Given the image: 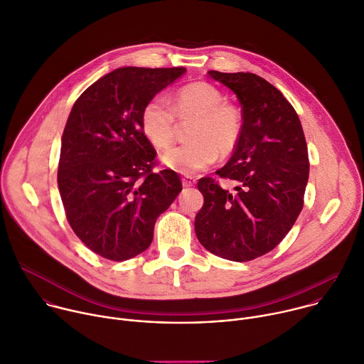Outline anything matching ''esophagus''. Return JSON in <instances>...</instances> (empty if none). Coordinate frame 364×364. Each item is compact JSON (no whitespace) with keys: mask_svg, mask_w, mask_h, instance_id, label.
Here are the masks:
<instances>
[{"mask_svg":"<svg viewBox=\"0 0 364 364\" xmlns=\"http://www.w3.org/2000/svg\"><path fill=\"white\" fill-rule=\"evenodd\" d=\"M181 181H183V186H184V187H191V186L196 184V178H194V177H188V176H187V177H183Z\"/></svg>","mask_w":364,"mask_h":364,"instance_id":"1","label":"esophagus"}]
</instances>
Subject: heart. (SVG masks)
<instances>
[{
	"mask_svg": "<svg viewBox=\"0 0 364 364\" xmlns=\"http://www.w3.org/2000/svg\"><path fill=\"white\" fill-rule=\"evenodd\" d=\"M177 117H197L190 129L193 141L174 145L161 161L180 174H194L215 164L222 155L235 151L242 135L240 111L223 103V93L207 82H194L181 87L173 97V105L164 95L152 96L142 109L141 127L148 141L166 148L174 138Z\"/></svg>",
	"mask_w": 364,
	"mask_h": 364,
	"instance_id": "1",
	"label": "heart"
}]
</instances>
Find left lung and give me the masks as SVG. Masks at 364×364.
I'll list each match as a JSON object with an SVG mask.
<instances>
[{"label":"left lung","mask_w":364,"mask_h":364,"mask_svg":"<svg viewBox=\"0 0 364 364\" xmlns=\"http://www.w3.org/2000/svg\"><path fill=\"white\" fill-rule=\"evenodd\" d=\"M207 75L236 95L243 122L232 159L216 171L235 188L200 178L204 203L194 229L209 252L247 262L278 246L302 210L309 174L306 142L295 109L264 77L218 70Z\"/></svg>","instance_id":"obj_1"}]
</instances>
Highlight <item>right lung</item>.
I'll use <instances>...</instances> for the list:
<instances>
[{"label":"right lung","mask_w":364,"mask_h":364,"mask_svg":"<svg viewBox=\"0 0 364 364\" xmlns=\"http://www.w3.org/2000/svg\"><path fill=\"white\" fill-rule=\"evenodd\" d=\"M184 68H119L75 102L60 148L58 184L68 222L95 253L122 262L152 242L154 225L183 186L173 170L154 171L142 132L145 103Z\"/></svg>","instance_id":"add662e5"}]
</instances>
